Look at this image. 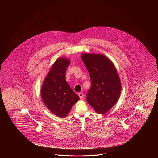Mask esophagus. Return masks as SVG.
<instances>
[{
    "mask_svg": "<svg viewBox=\"0 0 158 158\" xmlns=\"http://www.w3.org/2000/svg\"><path fill=\"white\" fill-rule=\"evenodd\" d=\"M78 96H79V97L81 99H82L84 98V94H82V93H78Z\"/></svg>",
    "mask_w": 158,
    "mask_h": 158,
    "instance_id": "esophagus-1",
    "label": "esophagus"
}]
</instances>
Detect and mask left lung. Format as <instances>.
Returning a JSON list of instances; mask_svg holds the SVG:
<instances>
[{"label":"left lung","instance_id":"1","mask_svg":"<svg viewBox=\"0 0 158 158\" xmlns=\"http://www.w3.org/2000/svg\"><path fill=\"white\" fill-rule=\"evenodd\" d=\"M82 60L90 74L91 86L87 103L98 114H104L118 102L121 81L113 63L102 54H83Z\"/></svg>","mask_w":158,"mask_h":158}]
</instances>
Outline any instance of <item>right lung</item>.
I'll use <instances>...</instances> for the list:
<instances>
[{"label":"right lung","mask_w":158,"mask_h":158,"mask_svg":"<svg viewBox=\"0 0 158 158\" xmlns=\"http://www.w3.org/2000/svg\"><path fill=\"white\" fill-rule=\"evenodd\" d=\"M70 61L58 58L45 78L41 88V98L51 113L61 118L69 113L80 98L65 80V73Z\"/></svg>","instance_id":"1"}]
</instances>
